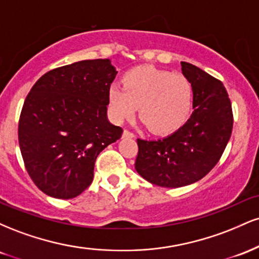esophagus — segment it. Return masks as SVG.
Masks as SVG:
<instances>
[{
	"label": "esophagus",
	"mask_w": 259,
	"mask_h": 259,
	"mask_svg": "<svg viewBox=\"0 0 259 259\" xmlns=\"http://www.w3.org/2000/svg\"><path fill=\"white\" fill-rule=\"evenodd\" d=\"M134 133H132L130 132V130H127V129H125L124 130V133H123V138H134Z\"/></svg>",
	"instance_id": "34e87169"
}]
</instances>
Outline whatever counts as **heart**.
I'll list each match as a JSON object with an SVG mask.
<instances>
[{
  "instance_id": "obj_1",
  "label": "heart",
  "mask_w": 259,
  "mask_h": 259,
  "mask_svg": "<svg viewBox=\"0 0 259 259\" xmlns=\"http://www.w3.org/2000/svg\"><path fill=\"white\" fill-rule=\"evenodd\" d=\"M194 91L186 76L153 67H138L123 78V89H109V112L118 123L130 119L139 106V117L151 132L169 134L189 118Z\"/></svg>"
}]
</instances>
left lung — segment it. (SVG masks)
Listing matches in <instances>:
<instances>
[{"mask_svg":"<svg viewBox=\"0 0 259 259\" xmlns=\"http://www.w3.org/2000/svg\"><path fill=\"white\" fill-rule=\"evenodd\" d=\"M194 91V112L164 139H138L136 171L151 184L180 187L194 184L219 162L233 130L231 102L221 80L194 64L181 62Z\"/></svg>","mask_w":259,"mask_h":259,"instance_id":"8db88e82","label":"left lung"}]
</instances>
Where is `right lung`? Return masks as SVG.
<instances>
[{
    "label": "right lung",
    "mask_w": 259,
    "mask_h": 259,
    "mask_svg": "<svg viewBox=\"0 0 259 259\" xmlns=\"http://www.w3.org/2000/svg\"><path fill=\"white\" fill-rule=\"evenodd\" d=\"M117 70L109 59H86L44 74L28 94L18 124L28 174L44 194L76 197L94 179L95 160L120 139L107 119Z\"/></svg>",
    "instance_id": "1"
}]
</instances>
